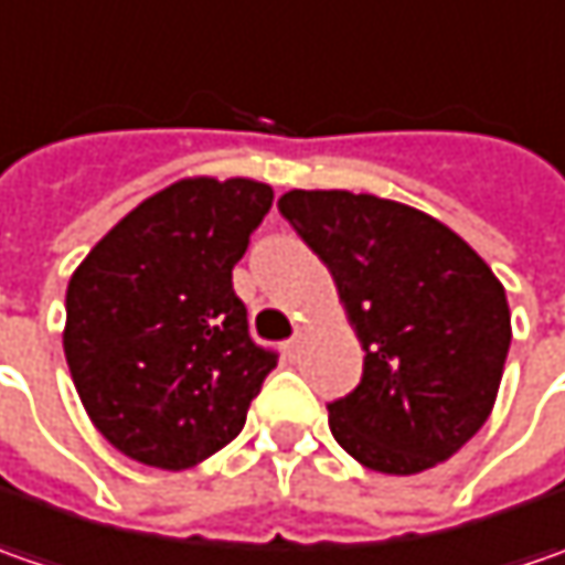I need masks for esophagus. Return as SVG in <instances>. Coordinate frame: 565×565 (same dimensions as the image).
Here are the masks:
<instances>
[{
    "label": "esophagus",
    "mask_w": 565,
    "mask_h": 565,
    "mask_svg": "<svg viewBox=\"0 0 565 565\" xmlns=\"http://www.w3.org/2000/svg\"><path fill=\"white\" fill-rule=\"evenodd\" d=\"M298 345H301V333H295L292 339H286V342H282V349H286V355H289V359L298 352Z\"/></svg>",
    "instance_id": "obj_1"
}]
</instances>
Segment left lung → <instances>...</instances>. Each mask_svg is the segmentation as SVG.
Wrapping results in <instances>:
<instances>
[{"mask_svg": "<svg viewBox=\"0 0 565 565\" xmlns=\"http://www.w3.org/2000/svg\"><path fill=\"white\" fill-rule=\"evenodd\" d=\"M279 213L337 279L364 349L361 383L327 405L337 444L383 475L446 462L488 422L510 352L500 279L415 206L289 191Z\"/></svg>", "mask_w": 565, "mask_h": 565, "instance_id": "1", "label": "left lung"}]
</instances>
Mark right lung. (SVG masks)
<instances>
[{
  "instance_id": "1",
  "label": "right lung",
  "mask_w": 565,
  "mask_h": 565,
  "mask_svg": "<svg viewBox=\"0 0 565 565\" xmlns=\"http://www.w3.org/2000/svg\"><path fill=\"white\" fill-rule=\"evenodd\" d=\"M273 206L250 179H182L99 238L65 292V361L128 459L191 468L232 444L276 352L248 333L232 267Z\"/></svg>"
}]
</instances>
